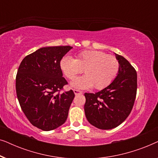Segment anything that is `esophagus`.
Here are the masks:
<instances>
[{
    "label": "esophagus",
    "mask_w": 158,
    "mask_h": 158,
    "mask_svg": "<svg viewBox=\"0 0 158 158\" xmlns=\"http://www.w3.org/2000/svg\"><path fill=\"white\" fill-rule=\"evenodd\" d=\"M73 92H74L75 95L82 94V91H81V90H76V89H74V90H73Z\"/></svg>",
    "instance_id": "34e87169"
}]
</instances>
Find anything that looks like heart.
<instances>
[{
    "mask_svg": "<svg viewBox=\"0 0 158 158\" xmlns=\"http://www.w3.org/2000/svg\"><path fill=\"white\" fill-rule=\"evenodd\" d=\"M62 72L67 78L73 80L83 73L85 75L77 77L71 83L73 87L86 89L90 87L101 90L109 85L119 70V62L113 55L98 50H85L77 54L76 58L65 56L60 62Z\"/></svg>",
    "mask_w": 158,
    "mask_h": 158,
    "instance_id": "heart-1",
    "label": "heart"
}]
</instances>
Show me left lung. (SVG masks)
<instances>
[{
  "instance_id": "1",
  "label": "left lung",
  "mask_w": 158,
  "mask_h": 158,
  "mask_svg": "<svg viewBox=\"0 0 158 158\" xmlns=\"http://www.w3.org/2000/svg\"><path fill=\"white\" fill-rule=\"evenodd\" d=\"M119 70L114 81L96 94H85V114L88 122L100 129L120 125L130 114L137 88L135 69L124 57L115 53Z\"/></svg>"
}]
</instances>
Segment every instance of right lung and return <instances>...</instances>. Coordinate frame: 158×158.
<instances>
[{
    "label": "right lung",
    "instance_id": "1",
    "mask_svg": "<svg viewBox=\"0 0 158 158\" xmlns=\"http://www.w3.org/2000/svg\"><path fill=\"white\" fill-rule=\"evenodd\" d=\"M70 46L45 47L27 55L17 72L16 90L19 104L32 125L43 131L57 129L68 118L75 94H60L68 84L60 67Z\"/></svg>",
    "mask_w": 158,
    "mask_h": 158
}]
</instances>
